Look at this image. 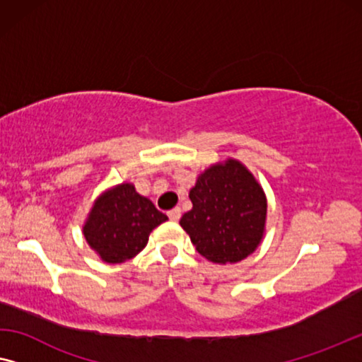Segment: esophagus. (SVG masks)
Wrapping results in <instances>:
<instances>
[{"label":"esophagus","instance_id":"obj_1","mask_svg":"<svg viewBox=\"0 0 362 362\" xmlns=\"http://www.w3.org/2000/svg\"><path fill=\"white\" fill-rule=\"evenodd\" d=\"M167 215H169V218L172 221H179L180 220V216H182V210L179 206H175V208H172V210L167 213Z\"/></svg>","mask_w":362,"mask_h":362}]
</instances>
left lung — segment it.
I'll list each match as a JSON object with an SVG mask.
<instances>
[{
    "instance_id": "1",
    "label": "left lung",
    "mask_w": 362,
    "mask_h": 362,
    "mask_svg": "<svg viewBox=\"0 0 362 362\" xmlns=\"http://www.w3.org/2000/svg\"><path fill=\"white\" fill-rule=\"evenodd\" d=\"M192 210L180 226L203 257L234 264L256 251L266 231V193L239 160L228 159L198 175L188 193Z\"/></svg>"
}]
</instances>
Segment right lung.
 Instances as JSON below:
<instances>
[{
	"instance_id": "add662e5",
	"label": "right lung",
	"mask_w": 362,
	"mask_h": 362,
	"mask_svg": "<svg viewBox=\"0 0 362 362\" xmlns=\"http://www.w3.org/2000/svg\"><path fill=\"white\" fill-rule=\"evenodd\" d=\"M167 220L132 183H119L96 198L83 225V236L101 261L119 264L139 254L151 231Z\"/></svg>"
}]
</instances>
